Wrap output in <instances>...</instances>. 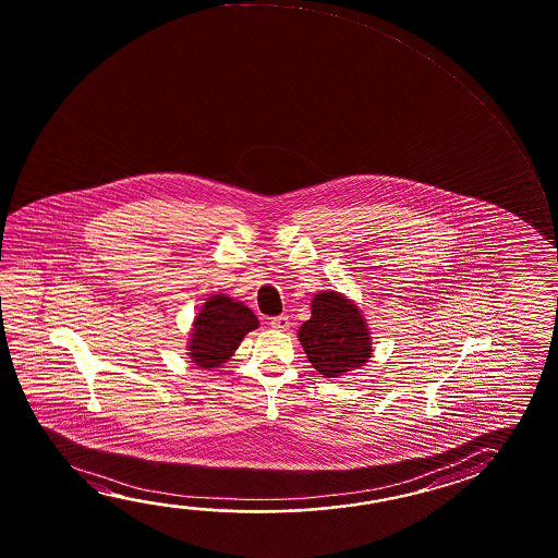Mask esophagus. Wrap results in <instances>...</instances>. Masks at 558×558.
Wrapping results in <instances>:
<instances>
[{"label":"esophagus","instance_id":"obj_1","mask_svg":"<svg viewBox=\"0 0 558 558\" xmlns=\"http://www.w3.org/2000/svg\"><path fill=\"white\" fill-rule=\"evenodd\" d=\"M270 327L276 330L290 329V319H288V315H278V317H272V319H270Z\"/></svg>","mask_w":558,"mask_h":558}]
</instances>
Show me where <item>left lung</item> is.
Returning a JSON list of instances; mask_svg holds the SVG:
<instances>
[{"label": "left lung", "instance_id": "obj_1", "mask_svg": "<svg viewBox=\"0 0 558 558\" xmlns=\"http://www.w3.org/2000/svg\"><path fill=\"white\" fill-rule=\"evenodd\" d=\"M298 337L313 367L323 377H338L372 357V338L356 303L342 293L320 292L311 302V319Z\"/></svg>", "mask_w": 558, "mask_h": 558}]
</instances>
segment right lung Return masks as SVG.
Returning a JSON list of instances; mask_svg holds the SVG:
<instances>
[{
    "label": "right lung",
    "mask_w": 558,
    "mask_h": 558,
    "mask_svg": "<svg viewBox=\"0 0 558 558\" xmlns=\"http://www.w3.org/2000/svg\"><path fill=\"white\" fill-rule=\"evenodd\" d=\"M256 327L258 319L245 303L235 302L226 293H214L192 323L189 356L204 369L220 367Z\"/></svg>",
    "instance_id": "1"
}]
</instances>
